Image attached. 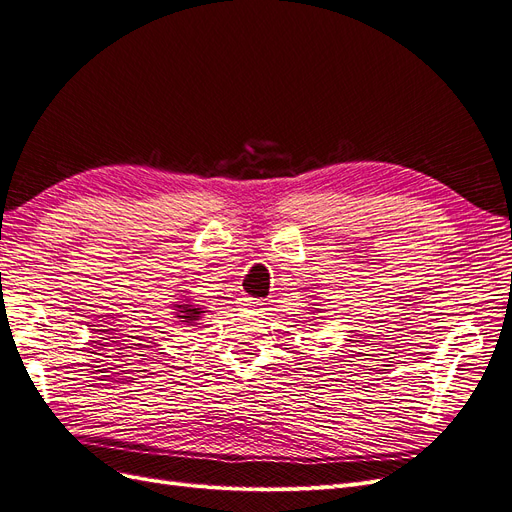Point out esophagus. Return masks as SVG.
Instances as JSON below:
<instances>
[{"label": "esophagus", "mask_w": 512, "mask_h": 512, "mask_svg": "<svg viewBox=\"0 0 512 512\" xmlns=\"http://www.w3.org/2000/svg\"><path fill=\"white\" fill-rule=\"evenodd\" d=\"M243 303H245V305H250V307H258V305H262V299H254V297H245V299H243Z\"/></svg>", "instance_id": "1"}]
</instances>
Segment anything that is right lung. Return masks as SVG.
I'll list each match as a JSON object with an SVG mask.
<instances>
[{"instance_id": "right-lung-1", "label": "right lung", "mask_w": 512, "mask_h": 512, "mask_svg": "<svg viewBox=\"0 0 512 512\" xmlns=\"http://www.w3.org/2000/svg\"><path fill=\"white\" fill-rule=\"evenodd\" d=\"M203 307L198 305H177V318L185 324H192L196 320H200V316H203Z\"/></svg>"}]
</instances>
